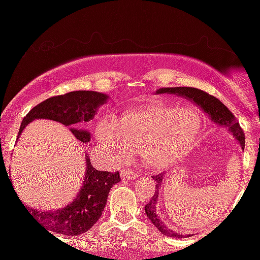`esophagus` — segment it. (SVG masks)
Segmentation results:
<instances>
[{
    "label": "esophagus",
    "mask_w": 260,
    "mask_h": 260,
    "mask_svg": "<svg viewBox=\"0 0 260 260\" xmlns=\"http://www.w3.org/2000/svg\"><path fill=\"white\" fill-rule=\"evenodd\" d=\"M121 176H122V178H126V180H131V178L139 177L140 174H138V172H136V171H133V170H122Z\"/></svg>",
    "instance_id": "34e87169"
}]
</instances>
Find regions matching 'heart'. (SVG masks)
Returning a JSON list of instances; mask_svg holds the SVG:
<instances>
[{"mask_svg":"<svg viewBox=\"0 0 260 260\" xmlns=\"http://www.w3.org/2000/svg\"><path fill=\"white\" fill-rule=\"evenodd\" d=\"M201 127V116L193 107L151 101L127 110L120 123L111 117L103 118L96 137L101 147L115 159L127 160L134 150L142 151L148 168L164 170L186 155Z\"/></svg>","mask_w":260,"mask_h":260,"instance_id":"b5f03b06","label":"heart"}]
</instances>
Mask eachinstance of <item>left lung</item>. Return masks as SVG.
I'll return each instance as SVG.
<instances>
[{
  "mask_svg": "<svg viewBox=\"0 0 260 260\" xmlns=\"http://www.w3.org/2000/svg\"><path fill=\"white\" fill-rule=\"evenodd\" d=\"M156 92L157 94H175V95H178V96H183L188 100L193 101L196 105H198L203 111L207 113V115H209V117H210V120L213 121L214 123L219 124V126L229 127L230 132L234 134L235 138L237 139L238 143H240L241 148L244 149V133L242 128H241L240 123L236 121V117L232 115V112L230 111L228 107L223 105L217 98L201 90V89L188 88V86L161 88L159 90H156ZM162 177H164V174L153 176L154 180L156 181V186H155L154 196L151 197V199L149 201V203L144 208L145 214H147L149 220L154 223L155 228L159 230L162 235L168 236V237H176V238L189 237V235L183 236L178 234V232H175L174 230L168 228V226L162 222V220L160 219V216L157 215V211H156L157 197H159V190L161 188Z\"/></svg>",
  "mask_w": 260,
  "mask_h": 260,
  "instance_id": "1",
  "label": "left lung"
}]
</instances>
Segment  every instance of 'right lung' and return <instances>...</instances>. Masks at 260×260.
I'll return each instance as SVG.
<instances>
[{
    "label": "right lung",
    "instance_id": "right-lung-1",
    "mask_svg": "<svg viewBox=\"0 0 260 260\" xmlns=\"http://www.w3.org/2000/svg\"><path fill=\"white\" fill-rule=\"evenodd\" d=\"M107 98L109 96L103 92L90 90L71 91L58 96L49 98L32 107L23 118L18 138L26 124L35 118L57 121L64 126H72L79 122H89L94 118L99 106L106 103ZM71 131L80 142L88 143L90 140V133L86 131L77 128H71ZM85 157L86 171L84 183L77 198L70 205L52 211H41L34 209L28 211L32 219L40 222L44 229L51 231L53 235L77 236L91 229L103 214L111 187L121 181L118 172L111 174L109 171H99L94 169L90 159L86 155Z\"/></svg>",
    "mask_w": 260,
    "mask_h": 260
}]
</instances>
